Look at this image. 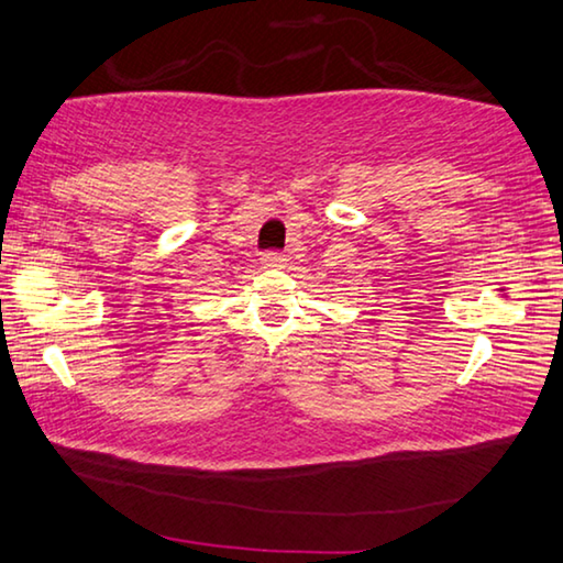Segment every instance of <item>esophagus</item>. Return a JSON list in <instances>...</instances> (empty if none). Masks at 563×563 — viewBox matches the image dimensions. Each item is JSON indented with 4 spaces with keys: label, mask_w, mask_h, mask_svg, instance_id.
Instances as JSON below:
<instances>
[{
    "label": "esophagus",
    "mask_w": 563,
    "mask_h": 563,
    "mask_svg": "<svg viewBox=\"0 0 563 563\" xmlns=\"http://www.w3.org/2000/svg\"><path fill=\"white\" fill-rule=\"evenodd\" d=\"M262 264L266 266V269H276V266L287 264V254H282L279 249H266V252L262 254Z\"/></svg>",
    "instance_id": "1"
}]
</instances>
